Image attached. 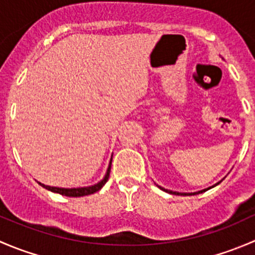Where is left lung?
I'll list each match as a JSON object with an SVG mask.
<instances>
[{
  "instance_id": "8db88e82",
  "label": "left lung",
  "mask_w": 255,
  "mask_h": 255,
  "mask_svg": "<svg viewBox=\"0 0 255 255\" xmlns=\"http://www.w3.org/2000/svg\"><path fill=\"white\" fill-rule=\"evenodd\" d=\"M161 190H164V191H166V192H170V194H174V195H197V194H201V192H205L206 191V190H208V189H205V190H202V191H199V192H194V194H181V192H174V191H169V190H165V189H163V187H160Z\"/></svg>"
}]
</instances>
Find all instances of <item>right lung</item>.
Returning <instances> with one entry per match:
<instances>
[{
	"mask_svg": "<svg viewBox=\"0 0 255 255\" xmlns=\"http://www.w3.org/2000/svg\"><path fill=\"white\" fill-rule=\"evenodd\" d=\"M110 171H111V163H110L109 169H107V174H106V176L104 177V180H102V181H100L99 184L94 185V186H89V187H79V189H61V187L47 186V185L40 184V182L39 184L42 185L43 187H45V189L50 190V191H53V192H58V194L64 195V196H69V197L86 196V195H91V194H94V192H97L99 190H101V187L104 186V185L107 182V180H109Z\"/></svg>",
	"mask_w": 255,
	"mask_h": 255,
	"instance_id": "1",
	"label": "right lung"
}]
</instances>
